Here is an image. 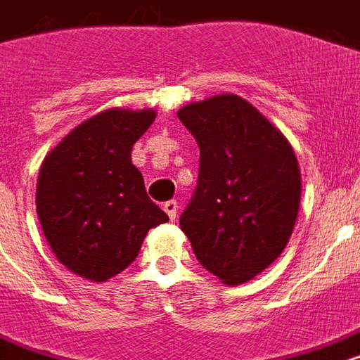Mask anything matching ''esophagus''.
Here are the masks:
<instances>
[{
  "mask_svg": "<svg viewBox=\"0 0 360 360\" xmlns=\"http://www.w3.org/2000/svg\"><path fill=\"white\" fill-rule=\"evenodd\" d=\"M177 210H179V204H177L175 200H169L164 204V212L169 215V219L172 221H175V217H177Z\"/></svg>",
  "mask_w": 360,
  "mask_h": 360,
  "instance_id": "1",
  "label": "esophagus"
}]
</instances>
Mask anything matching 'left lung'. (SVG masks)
Masks as SVG:
<instances>
[{"label":"left lung","instance_id":"8db88e82","mask_svg":"<svg viewBox=\"0 0 360 360\" xmlns=\"http://www.w3.org/2000/svg\"><path fill=\"white\" fill-rule=\"evenodd\" d=\"M177 116L200 148L198 185L181 231L202 267L223 284H244L275 262L294 231L302 200L294 148L234 93L188 103Z\"/></svg>","mask_w":360,"mask_h":360}]
</instances>
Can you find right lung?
I'll return each mask as SVG.
<instances>
[{"mask_svg": "<svg viewBox=\"0 0 360 360\" xmlns=\"http://www.w3.org/2000/svg\"><path fill=\"white\" fill-rule=\"evenodd\" d=\"M150 108H108L72 129L39 167L36 210L53 254L74 275L105 282L137 257L146 233L169 221L145 191L131 148Z\"/></svg>", "mask_w": 360, "mask_h": 360, "instance_id": "obj_1", "label": "right lung"}]
</instances>
